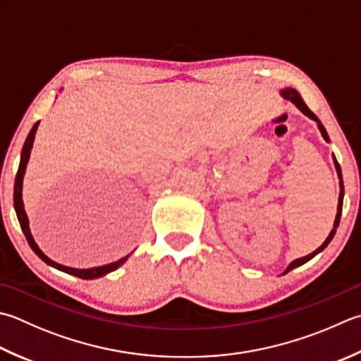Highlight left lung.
I'll list each match as a JSON object with an SVG mask.
<instances>
[{
    "mask_svg": "<svg viewBox=\"0 0 361 361\" xmlns=\"http://www.w3.org/2000/svg\"><path fill=\"white\" fill-rule=\"evenodd\" d=\"M280 95L283 97L285 100H289V102H291V103H294V104H295V108H298L300 112H303V114H305L308 118L314 120L316 125H317V128H319V131H321V134H322L324 140H326V142H330V137H329V134H327L326 128H324V125L321 123V120L317 118V117L313 114V112L308 109V106L305 104V102L302 100V97H300V94H299L298 90L293 89V87H285V89H281V90H280ZM331 158H334V164H335L336 173H338V180H340V197H338V208H336V217H335V222H334V228H331V231L329 233V236H327L326 241L322 243V245L317 247V249H316L314 252H312V253H310V255H307V257H302V258H298V259L291 261V263H289V264H288V267H286V269H285L283 275H285V274H288L289 271H293L294 267H299V266H302V264H305L307 261H310V259H312V258H314V257L317 255V253H321L324 249H326V247L330 244L331 239H334L335 233H336V228H338V225H340L341 211H343V199H344V185H343L341 167H340V164H338V161H336V158H335V154H331Z\"/></svg>",
    "mask_w": 361,
    "mask_h": 361,
    "instance_id": "left-lung-1",
    "label": "left lung"
}]
</instances>
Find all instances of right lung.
<instances>
[{
  "label": "right lung",
  "instance_id": "obj_1",
  "mask_svg": "<svg viewBox=\"0 0 361 361\" xmlns=\"http://www.w3.org/2000/svg\"><path fill=\"white\" fill-rule=\"evenodd\" d=\"M39 123L40 122H35L34 126L31 128L30 134H27V137L25 140V145H23V150H21V157H20V166H18V172L16 176V185H13V208H16V213H17V219L20 222V227L21 231L25 233V236L27 239V244L31 245V249L34 250L35 255H37L42 261H45L48 266L54 267V269L62 271L66 274L70 275H75L78 279H82V280H94V279H100L103 275L109 274L112 271L118 269L120 266L125 264V261L128 259L130 255H126L123 258H120L118 261H114V263H109V264H104V266H98V267H89V269H76V267H68V266H63L56 263L51 258H48L44 252L40 250V247L37 245V243L34 241V238L31 235V230H30V219H27V214L25 211V204H23V194H21V190H23V178H25V172H26V166H27V161H30L31 157V150H32V144H34V139H35V133H37L39 128Z\"/></svg>",
  "mask_w": 361,
  "mask_h": 361
}]
</instances>
